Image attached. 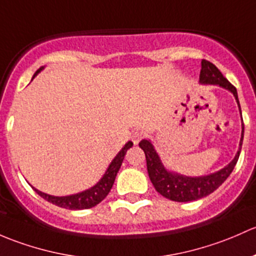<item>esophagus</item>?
I'll use <instances>...</instances> for the list:
<instances>
[{
	"label": "esophagus",
	"instance_id": "34e87169",
	"mask_svg": "<svg viewBox=\"0 0 256 256\" xmlns=\"http://www.w3.org/2000/svg\"><path fill=\"white\" fill-rule=\"evenodd\" d=\"M144 136H146V133H144V132L136 130V132H134L133 136H132V140H133L134 144H138L139 142L144 138Z\"/></svg>",
	"mask_w": 256,
	"mask_h": 256
}]
</instances>
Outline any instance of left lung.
Returning <instances> with one entry per match:
<instances>
[{"mask_svg": "<svg viewBox=\"0 0 256 256\" xmlns=\"http://www.w3.org/2000/svg\"><path fill=\"white\" fill-rule=\"evenodd\" d=\"M201 64L202 69L201 74H200V81L202 84H213V85H220L222 88L229 90L234 94L239 104L236 88L226 80L223 74L218 70V68L212 62H207V60H202ZM239 108H240V104H239ZM243 136L244 124L243 132H242L240 148H239L236 158L218 172L210 174V175L207 176H201V178H187V176H181L165 170L156 152L154 150V146H152L149 140H142L139 143V146L146 152L148 174H149L150 181L154 185L155 190L160 194H162L165 198L171 200V201L188 202L202 198V197L212 194L214 190H217L228 178V176L230 175L234 166H236V162H238L239 155H240Z\"/></svg>", "mask_w": 256, "mask_h": 256, "instance_id": "1", "label": "left lung"}]
</instances>
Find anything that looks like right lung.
<instances>
[{"instance_id":"add662e5","label":"right lung","mask_w":256,"mask_h":256,"mask_svg":"<svg viewBox=\"0 0 256 256\" xmlns=\"http://www.w3.org/2000/svg\"><path fill=\"white\" fill-rule=\"evenodd\" d=\"M42 69H43V68L36 70L34 76H36ZM132 146H133V143H132V142H128L124 146V148L118 152L117 156L113 159V162H110L106 174H104V178L100 180V182H97L96 185L91 187L90 190L81 192V194H71V196L65 197H55L50 196V194H43V192L38 191L36 188H34V191H36L39 196L43 197L44 200L50 202V204H55V206L66 208V210H88V208L94 207L96 204H98L100 202L104 201V200L106 198L107 194H110V188H112L113 186V182H114L116 180V176H117L118 170H120L123 159H124L126 152H127L129 148H132Z\"/></svg>"}]
</instances>
